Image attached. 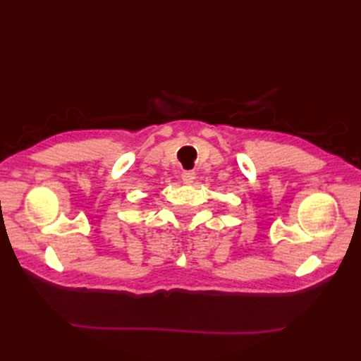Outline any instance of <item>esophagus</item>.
<instances>
[{"label":"esophagus","instance_id":"34e87169","mask_svg":"<svg viewBox=\"0 0 361 361\" xmlns=\"http://www.w3.org/2000/svg\"><path fill=\"white\" fill-rule=\"evenodd\" d=\"M181 180H183V183H186V185H190V183H194V180H195V172L185 171L181 173Z\"/></svg>","mask_w":361,"mask_h":361}]
</instances>
